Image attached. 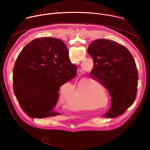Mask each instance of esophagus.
<instances>
[{
    "mask_svg": "<svg viewBox=\"0 0 150 150\" xmlns=\"http://www.w3.org/2000/svg\"><path fill=\"white\" fill-rule=\"evenodd\" d=\"M77 74L79 76H81L83 74V71L81 69H78L77 71Z\"/></svg>",
    "mask_w": 150,
    "mask_h": 150,
    "instance_id": "34e87169",
    "label": "esophagus"
}]
</instances>
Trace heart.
<instances>
[{
	"mask_svg": "<svg viewBox=\"0 0 150 150\" xmlns=\"http://www.w3.org/2000/svg\"><path fill=\"white\" fill-rule=\"evenodd\" d=\"M72 103H75L76 104V105H77L78 106L81 107V108H84V105L83 103H82V102H81V101L79 99H75V100H72Z\"/></svg>",
	"mask_w": 150,
	"mask_h": 150,
	"instance_id": "heart-1",
	"label": "heart"
}]
</instances>
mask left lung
<instances>
[{
	"label": "left lung",
	"instance_id": "8db88e82",
	"mask_svg": "<svg viewBox=\"0 0 150 150\" xmlns=\"http://www.w3.org/2000/svg\"><path fill=\"white\" fill-rule=\"evenodd\" d=\"M88 52L94 62L90 76L108 90L112 98L105 117L123 114L134 103L137 93L138 73L133 56L125 47L105 39L92 42Z\"/></svg>",
	"mask_w": 150,
	"mask_h": 150
}]
</instances>
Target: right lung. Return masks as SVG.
Segmentation results:
<instances>
[{"label":"right lung","instance_id":"add662e5","mask_svg":"<svg viewBox=\"0 0 150 150\" xmlns=\"http://www.w3.org/2000/svg\"><path fill=\"white\" fill-rule=\"evenodd\" d=\"M76 71L61 40L45 37L30 42L19 54L13 70V89L21 109L31 118L60 115L53 111L59 88L74 78Z\"/></svg>","mask_w":150,"mask_h":150}]
</instances>
